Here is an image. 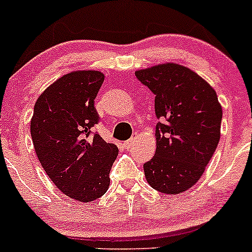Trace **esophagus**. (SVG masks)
Instances as JSON below:
<instances>
[{
  "instance_id": "esophagus-1",
  "label": "esophagus",
  "mask_w": 252,
  "mask_h": 252,
  "mask_svg": "<svg viewBox=\"0 0 252 252\" xmlns=\"http://www.w3.org/2000/svg\"><path fill=\"white\" fill-rule=\"evenodd\" d=\"M135 140H136V136H134V138L129 139V140L124 141L123 145H124V149H130L131 146H133L134 144H135Z\"/></svg>"
}]
</instances>
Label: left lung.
<instances>
[{
  "label": "left lung",
  "instance_id": "left-lung-1",
  "mask_svg": "<svg viewBox=\"0 0 252 252\" xmlns=\"http://www.w3.org/2000/svg\"><path fill=\"white\" fill-rule=\"evenodd\" d=\"M155 94L156 152L144 164L147 183L163 194L196 184L217 149L222 106L215 89L184 65L163 63L135 72Z\"/></svg>",
  "mask_w": 252,
  "mask_h": 252
}]
</instances>
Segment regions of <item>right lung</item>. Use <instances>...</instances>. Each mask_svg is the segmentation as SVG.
Listing matches in <instances>:
<instances>
[{"label": "right lung", "mask_w": 252, "mask_h": 252, "mask_svg": "<svg viewBox=\"0 0 252 252\" xmlns=\"http://www.w3.org/2000/svg\"><path fill=\"white\" fill-rule=\"evenodd\" d=\"M105 80L98 70H75L51 84L39 96L30 122L35 152L53 184L80 202L102 196L118 147L98 134L95 97Z\"/></svg>", "instance_id": "add662e5"}]
</instances>
